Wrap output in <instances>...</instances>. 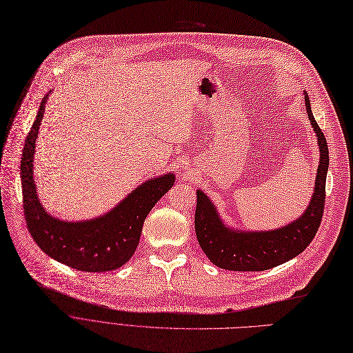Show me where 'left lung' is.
<instances>
[{"instance_id": "1", "label": "left lung", "mask_w": 353, "mask_h": 353, "mask_svg": "<svg viewBox=\"0 0 353 353\" xmlns=\"http://www.w3.org/2000/svg\"><path fill=\"white\" fill-rule=\"evenodd\" d=\"M305 102L319 142L321 162L317 166L313 198L303 215L292 224L273 231H234L223 224L210 198L203 191H196V239L205 256L216 267L232 272L268 270L303 253L314 239L325 210L329 149L322 129L314 121L306 93Z\"/></svg>"}]
</instances>
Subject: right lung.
Returning a JSON list of instances; mask_svg holds the SVG:
<instances>
[{"label": "right lung", "instance_id": "add662e5", "mask_svg": "<svg viewBox=\"0 0 353 353\" xmlns=\"http://www.w3.org/2000/svg\"><path fill=\"white\" fill-rule=\"evenodd\" d=\"M26 138L21 158L23 207L28 232L47 256L80 272H110L122 267L135 253L149 211L171 190L174 174L146 181L109 214L83 223H64L41 207L32 181V157L43 121L44 103Z\"/></svg>", "mask_w": 353, "mask_h": 353}]
</instances>
